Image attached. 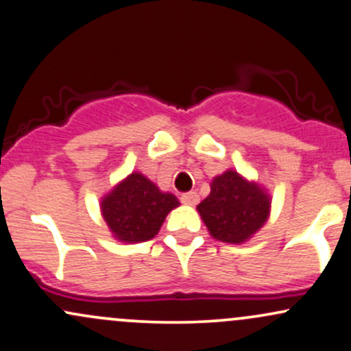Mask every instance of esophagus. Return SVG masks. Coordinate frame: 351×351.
I'll return each mask as SVG.
<instances>
[{"label": "esophagus", "mask_w": 351, "mask_h": 351, "mask_svg": "<svg viewBox=\"0 0 351 351\" xmlns=\"http://www.w3.org/2000/svg\"><path fill=\"white\" fill-rule=\"evenodd\" d=\"M180 200H182V204H186V206H195V204L199 202V194H197V192H187V194L180 197Z\"/></svg>", "instance_id": "34e87169"}]
</instances>
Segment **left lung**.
Here are the masks:
<instances>
[{"label":"left lung","mask_w":351,"mask_h":351,"mask_svg":"<svg viewBox=\"0 0 351 351\" xmlns=\"http://www.w3.org/2000/svg\"><path fill=\"white\" fill-rule=\"evenodd\" d=\"M197 210L212 237L227 243H243L269 219L270 195L257 182L228 169L214 177L210 194Z\"/></svg>","instance_id":"left-lung-1"}]
</instances>
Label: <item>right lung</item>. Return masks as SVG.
<instances>
[{
	"instance_id": "obj_1",
	"label": "right lung",
	"mask_w": 351,
	"mask_h": 351,
	"mask_svg": "<svg viewBox=\"0 0 351 351\" xmlns=\"http://www.w3.org/2000/svg\"><path fill=\"white\" fill-rule=\"evenodd\" d=\"M177 206L179 200L174 194L162 192L147 177L132 172L102 197L101 212L114 237L137 243L154 239L169 212Z\"/></svg>"
}]
</instances>
